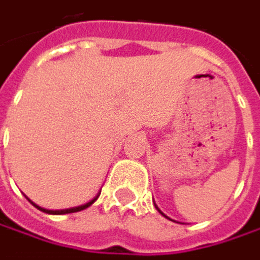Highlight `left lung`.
<instances>
[{
    "label": "left lung",
    "mask_w": 260,
    "mask_h": 260,
    "mask_svg": "<svg viewBox=\"0 0 260 260\" xmlns=\"http://www.w3.org/2000/svg\"><path fill=\"white\" fill-rule=\"evenodd\" d=\"M158 211H159V210H158ZM159 213H161V211H159ZM161 214H162V213H161ZM164 216H166V214H164ZM166 217H167V216H166Z\"/></svg>",
    "instance_id": "8db88e82"
}]
</instances>
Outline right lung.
<instances>
[{"instance_id":"1","label":"right lung","mask_w":260,"mask_h":260,"mask_svg":"<svg viewBox=\"0 0 260 260\" xmlns=\"http://www.w3.org/2000/svg\"><path fill=\"white\" fill-rule=\"evenodd\" d=\"M27 200L31 203V204L34 206V207H36V209H39V210L44 211V213H49V214H68V213H76V211L85 210V209H87L89 206H92V204L96 202V199H93V200H90V202L86 203V204H83V206H77V207H73V209H66V210H47V209H43V207H40V206L34 204V203H32L30 199H27Z\"/></svg>"}]
</instances>
